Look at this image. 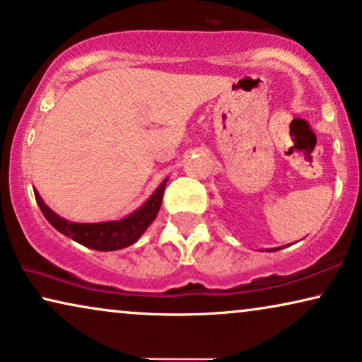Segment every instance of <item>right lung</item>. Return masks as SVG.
<instances>
[{"mask_svg":"<svg viewBox=\"0 0 362 362\" xmlns=\"http://www.w3.org/2000/svg\"><path fill=\"white\" fill-rule=\"evenodd\" d=\"M166 181H163L160 187L153 192V196L143 204L140 209L133 212L125 219L113 221V222H100V224H77V222H69L62 217H59L56 212H52L44 204L37 191H34L37 206L41 207L42 214L49 221V224L56 227L64 235L71 237L72 240L78 244L88 247L93 250H118L135 244L146 227L155 221V217L160 211L163 192H165Z\"/></svg>","mask_w":362,"mask_h":362,"instance_id":"add662e5","label":"right lung"}]
</instances>
